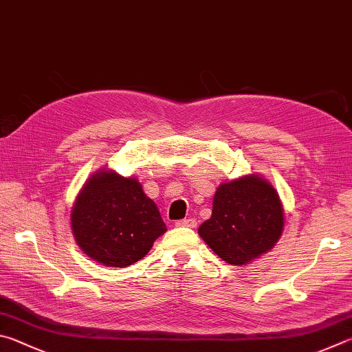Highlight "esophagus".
<instances>
[{"mask_svg":"<svg viewBox=\"0 0 352 352\" xmlns=\"http://www.w3.org/2000/svg\"><path fill=\"white\" fill-rule=\"evenodd\" d=\"M176 227H196V219L195 218H186L181 221H176Z\"/></svg>","mask_w":352,"mask_h":352,"instance_id":"1","label":"esophagus"}]
</instances>
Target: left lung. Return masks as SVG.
<instances>
[{
    "label": "left lung",
    "mask_w": 352,
    "mask_h": 352,
    "mask_svg": "<svg viewBox=\"0 0 352 352\" xmlns=\"http://www.w3.org/2000/svg\"><path fill=\"white\" fill-rule=\"evenodd\" d=\"M283 226L285 213L275 188L260 176H244L217 190L212 218L198 232L221 260L243 266L274 248Z\"/></svg>",
    "instance_id": "obj_1"
}]
</instances>
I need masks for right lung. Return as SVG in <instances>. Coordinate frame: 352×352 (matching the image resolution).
Returning a JSON list of instances; mask_svg holds the SVG:
<instances>
[{
  "label": "right lung",
  "mask_w": 352,
  "mask_h": 352,
  "mask_svg": "<svg viewBox=\"0 0 352 352\" xmlns=\"http://www.w3.org/2000/svg\"><path fill=\"white\" fill-rule=\"evenodd\" d=\"M76 241L92 260L126 267L144 258L166 226L134 177L100 171L89 177L71 214Z\"/></svg>",
  "instance_id": "obj_1"
}]
</instances>
